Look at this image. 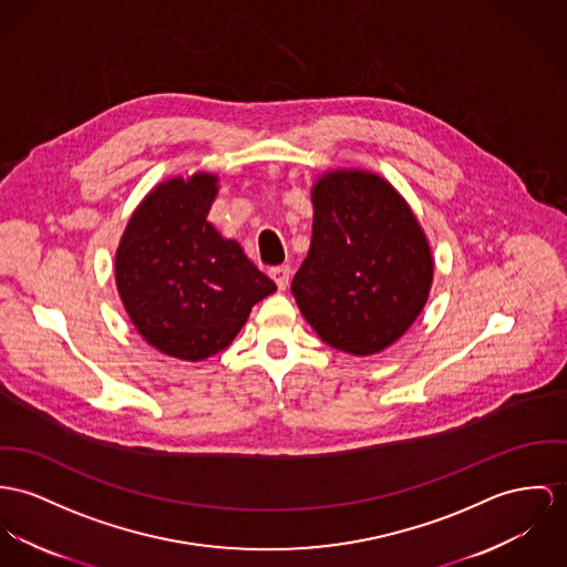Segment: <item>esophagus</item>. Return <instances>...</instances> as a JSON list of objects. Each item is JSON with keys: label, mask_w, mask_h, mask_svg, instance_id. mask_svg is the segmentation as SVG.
I'll return each mask as SVG.
<instances>
[{"label": "esophagus", "mask_w": 567, "mask_h": 567, "mask_svg": "<svg viewBox=\"0 0 567 567\" xmlns=\"http://www.w3.org/2000/svg\"><path fill=\"white\" fill-rule=\"evenodd\" d=\"M269 276L274 278V282L278 285V289L285 291V289L289 287V280H291V267H289V265L271 267V269H269Z\"/></svg>", "instance_id": "esophagus-1"}]
</instances>
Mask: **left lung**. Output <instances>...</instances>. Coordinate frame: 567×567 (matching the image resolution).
<instances>
[{"label": "left lung", "instance_id": "1", "mask_svg": "<svg viewBox=\"0 0 567 567\" xmlns=\"http://www.w3.org/2000/svg\"><path fill=\"white\" fill-rule=\"evenodd\" d=\"M310 250L291 291L306 321L332 348L373 355L396 343L427 305L430 239L384 176L328 171L312 183Z\"/></svg>", "mask_w": 567, "mask_h": 567}]
</instances>
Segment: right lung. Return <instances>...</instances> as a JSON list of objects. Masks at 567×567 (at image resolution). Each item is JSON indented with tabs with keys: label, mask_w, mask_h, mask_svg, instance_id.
<instances>
[{
	"label": "right lung",
	"mask_w": 567,
	"mask_h": 567,
	"mask_svg": "<svg viewBox=\"0 0 567 567\" xmlns=\"http://www.w3.org/2000/svg\"><path fill=\"white\" fill-rule=\"evenodd\" d=\"M218 175L173 176L131 214L116 248L121 302L151 348L200 362L228 348L252 306L276 291L239 241L209 221Z\"/></svg>",
	"instance_id": "1"
}]
</instances>
